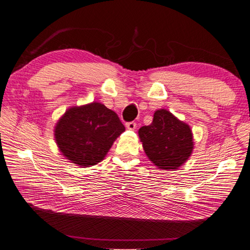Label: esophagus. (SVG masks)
I'll use <instances>...</instances> for the list:
<instances>
[{
	"label": "esophagus",
	"mask_w": 250,
	"mask_h": 250,
	"mask_svg": "<svg viewBox=\"0 0 250 250\" xmlns=\"http://www.w3.org/2000/svg\"><path fill=\"white\" fill-rule=\"evenodd\" d=\"M125 128L128 129V130H135V128H136V124H135L134 121L128 122V124H125Z\"/></svg>",
	"instance_id": "obj_1"
}]
</instances>
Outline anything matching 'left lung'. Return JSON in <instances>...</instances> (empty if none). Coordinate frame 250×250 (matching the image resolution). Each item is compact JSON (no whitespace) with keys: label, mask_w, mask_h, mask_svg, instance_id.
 <instances>
[{"label":"left lung","mask_w":250,"mask_h":250,"mask_svg":"<svg viewBox=\"0 0 250 250\" xmlns=\"http://www.w3.org/2000/svg\"><path fill=\"white\" fill-rule=\"evenodd\" d=\"M139 136L148 159L163 171L182 167L194 148L190 125L164 108L155 111L152 124L142 126Z\"/></svg>","instance_id":"obj_1"}]
</instances>
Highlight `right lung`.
<instances>
[{"mask_svg": "<svg viewBox=\"0 0 250 250\" xmlns=\"http://www.w3.org/2000/svg\"><path fill=\"white\" fill-rule=\"evenodd\" d=\"M125 130L115 111L92 102L67 108L56 124L54 135L65 159L89 167L103 160Z\"/></svg>", "mask_w": 250, "mask_h": 250, "instance_id": "1", "label": "right lung"}]
</instances>
